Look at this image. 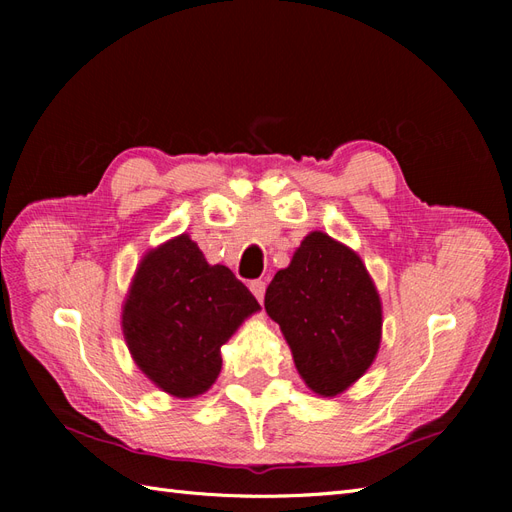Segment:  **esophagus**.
<instances>
[{
    "label": "esophagus",
    "mask_w": 512,
    "mask_h": 512,
    "mask_svg": "<svg viewBox=\"0 0 512 512\" xmlns=\"http://www.w3.org/2000/svg\"><path fill=\"white\" fill-rule=\"evenodd\" d=\"M265 282H262V280H254V282H250V290H252V294H254V297L262 303V299H265Z\"/></svg>",
    "instance_id": "1"
}]
</instances>
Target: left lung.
<instances>
[{"mask_svg": "<svg viewBox=\"0 0 512 512\" xmlns=\"http://www.w3.org/2000/svg\"><path fill=\"white\" fill-rule=\"evenodd\" d=\"M294 365L314 393L335 397L374 363L382 337V303L359 254L314 230L265 294Z\"/></svg>", "mask_w": 512, "mask_h": 512, "instance_id": "8db88e82", "label": "left lung"}]
</instances>
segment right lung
<instances>
[{
	"instance_id": "right-lung-1",
	"label": "right lung",
	"mask_w": 512,
	"mask_h": 512,
	"mask_svg": "<svg viewBox=\"0 0 512 512\" xmlns=\"http://www.w3.org/2000/svg\"><path fill=\"white\" fill-rule=\"evenodd\" d=\"M254 294L224 265H209L179 235L143 256L123 303L121 329L134 363L168 395H203L220 376V348L258 312Z\"/></svg>"
}]
</instances>
